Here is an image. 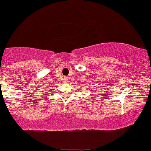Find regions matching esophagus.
I'll list each match as a JSON object with an SVG mask.
<instances>
[{
  "label": "esophagus",
  "mask_w": 151,
  "mask_h": 151,
  "mask_svg": "<svg viewBox=\"0 0 151 151\" xmlns=\"http://www.w3.org/2000/svg\"><path fill=\"white\" fill-rule=\"evenodd\" d=\"M67 80H68V79H65V81H67Z\"/></svg>",
  "instance_id": "34e87169"
}]
</instances>
